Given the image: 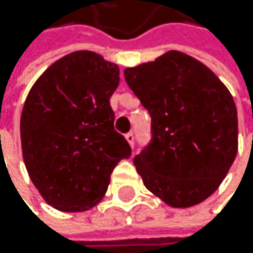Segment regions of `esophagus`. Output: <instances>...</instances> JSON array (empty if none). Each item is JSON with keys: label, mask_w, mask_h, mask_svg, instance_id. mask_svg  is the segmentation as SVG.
I'll return each mask as SVG.
<instances>
[{"label": "esophagus", "mask_w": 253, "mask_h": 253, "mask_svg": "<svg viewBox=\"0 0 253 253\" xmlns=\"http://www.w3.org/2000/svg\"><path fill=\"white\" fill-rule=\"evenodd\" d=\"M126 141L129 142V145H130V147H133V141H135V136H133V133H132V132L126 133Z\"/></svg>", "instance_id": "1"}]
</instances>
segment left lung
Returning <instances> with one entry per match:
<instances>
[{
  "label": "left lung",
  "mask_w": 253,
  "mask_h": 253,
  "mask_svg": "<svg viewBox=\"0 0 253 253\" xmlns=\"http://www.w3.org/2000/svg\"><path fill=\"white\" fill-rule=\"evenodd\" d=\"M124 77L152 117V142L133 159L145 188L171 208L199 205L237 156L231 92L207 65L176 50L126 68Z\"/></svg>",
  "instance_id": "8db88e82"
}]
</instances>
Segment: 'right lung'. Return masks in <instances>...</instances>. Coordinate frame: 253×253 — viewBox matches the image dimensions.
I'll return each instance as SVG.
<instances>
[{"instance_id": "right-lung-1", "label": "right lung", "mask_w": 253, "mask_h": 253, "mask_svg": "<svg viewBox=\"0 0 253 253\" xmlns=\"http://www.w3.org/2000/svg\"><path fill=\"white\" fill-rule=\"evenodd\" d=\"M120 68L80 50L51 63L35 82L21 114L25 169L42 199L63 212L88 211L103 199L130 145L114 130L111 97Z\"/></svg>"}]
</instances>
